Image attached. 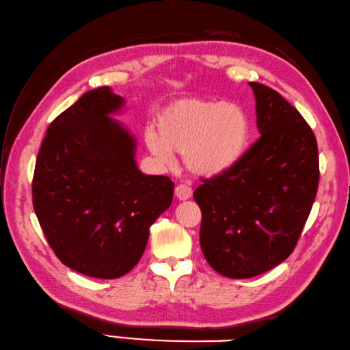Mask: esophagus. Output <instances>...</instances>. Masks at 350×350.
I'll return each mask as SVG.
<instances>
[{"mask_svg":"<svg viewBox=\"0 0 350 350\" xmlns=\"http://www.w3.org/2000/svg\"><path fill=\"white\" fill-rule=\"evenodd\" d=\"M174 193L178 200H189L192 197V189L188 185H177Z\"/></svg>","mask_w":350,"mask_h":350,"instance_id":"obj_1","label":"esophagus"}]
</instances>
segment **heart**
Here are the masks:
<instances>
[{
    "label": "heart",
    "mask_w": 350,
    "mask_h": 350,
    "mask_svg": "<svg viewBox=\"0 0 350 350\" xmlns=\"http://www.w3.org/2000/svg\"><path fill=\"white\" fill-rule=\"evenodd\" d=\"M158 133L144 142L162 165L183 153L186 168L198 176H217L237 164L249 140V119L240 105L201 98L167 104L157 118Z\"/></svg>",
    "instance_id": "b5f03b06"
}]
</instances>
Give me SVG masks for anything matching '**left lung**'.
<instances>
[{
    "label": "left lung",
    "mask_w": 350,
    "mask_h": 350,
    "mask_svg": "<svg viewBox=\"0 0 350 350\" xmlns=\"http://www.w3.org/2000/svg\"><path fill=\"white\" fill-rule=\"evenodd\" d=\"M261 137L237 164L202 180L200 245L210 267L231 279L271 270L295 249L316 198V137L299 111L265 85L249 82Z\"/></svg>",
    "instance_id": "8db88e82"
}]
</instances>
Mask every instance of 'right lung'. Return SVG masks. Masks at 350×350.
I'll return each instance as SVG.
<instances>
[{
	"instance_id": "add662e5",
	"label": "right lung",
	"mask_w": 350,
	"mask_h": 350,
	"mask_svg": "<svg viewBox=\"0 0 350 350\" xmlns=\"http://www.w3.org/2000/svg\"><path fill=\"white\" fill-rule=\"evenodd\" d=\"M124 104L109 86L80 96L49 125L32 178V204L55 255L96 279L133 270L150 225L173 201L174 183L138 170L135 138L111 118Z\"/></svg>"
}]
</instances>
